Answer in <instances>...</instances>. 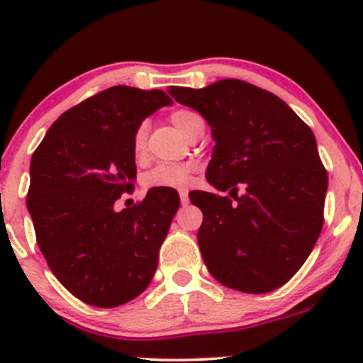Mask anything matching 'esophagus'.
<instances>
[{
	"label": "esophagus",
	"instance_id": "1",
	"mask_svg": "<svg viewBox=\"0 0 363 363\" xmlns=\"http://www.w3.org/2000/svg\"><path fill=\"white\" fill-rule=\"evenodd\" d=\"M179 196H181V203H182V207H186V205L189 203L188 191H186V189H181V191H179Z\"/></svg>",
	"mask_w": 363,
	"mask_h": 363
}]
</instances>
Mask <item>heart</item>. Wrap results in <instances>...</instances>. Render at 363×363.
Returning a JSON list of instances; mask_svg holds the SVG:
<instances>
[{
  "label": "heart",
  "mask_w": 363,
  "mask_h": 363,
  "mask_svg": "<svg viewBox=\"0 0 363 363\" xmlns=\"http://www.w3.org/2000/svg\"><path fill=\"white\" fill-rule=\"evenodd\" d=\"M170 121L184 137L191 138L196 131L203 128V119L195 111L189 108H177L170 113ZM145 138H147V126L145 123L138 124L133 133V152L135 156H142L145 149ZM193 164L189 163H160L152 167L147 174L144 175L145 188H168L179 189L188 188L191 184L193 177Z\"/></svg>",
  "instance_id": "heart-1"
}]
</instances>
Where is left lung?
<instances>
[{
	"label": "left lung",
	"mask_w": 363,
	"mask_h": 363,
	"mask_svg": "<svg viewBox=\"0 0 363 363\" xmlns=\"http://www.w3.org/2000/svg\"><path fill=\"white\" fill-rule=\"evenodd\" d=\"M168 93L212 128L207 181L234 199L200 191L191 200L203 214L205 267L232 290H277L303 265L323 228L328 175L313 131L279 96L244 80L172 86Z\"/></svg>",
	"instance_id": "obj_1"
}]
</instances>
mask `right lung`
I'll use <instances>...</instances> for the list:
<instances>
[{"label": "right lung", "mask_w": 363, "mask_h": 363, "mask_svg": "<svg viewBox=\"0 0 363 363\" xmlns=\"http://www.w3.org/2000/svg\"><path fill=\"white\" fill-rule=\"evenodd\" d=\"M170 104L160 89L108 87L61 113L33 152L26 205L36 242L57 281L89 306H123L155 276L177 191L152 188L133 207L113 205L137 177L135 130Z\"/></svg>", "instance_id": "add662e5"}]
</instances>
